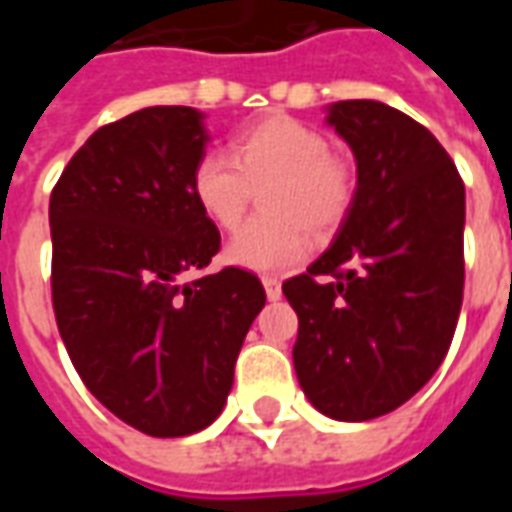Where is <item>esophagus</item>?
I'll list each match as a JSON object with an SVG mask.
<instances>
[{
	"instance_id": "34e87169",
	"label": "esophagus",
	"mask_w": 512,
	"mask_h": 512,
	"mask_svg": "<svg viewBox=\"0 0 512 512\" xmlns=\"http://www.w3.org/2000/svg\"><path fill=\"white\" fill-rule=\"evenodd\" d=\"M263 288H266V296L271 301H277L282 296V282L277 277H263Z\"/></svg>"
}]
</instances>
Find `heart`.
<instances>
[{"label":"heart","instance_id":"b5f03b06","mask_svg":"<svg viewBox=\"0 0 512 512\" xmlns=\"http://www.w3.org/2000/svg\"><path fill=\"white\" fill-rule=\"evenodd\" d=\"M260 189L266 216L246 224L224 257L249 271H288L310 255V233L329 235L348 219L356 172L326 134L290 115L246 126L227 142V156L205 153L191 169L194 202L219 230L244 222Z\"/></svg>","mask_w":512,"mask_h":512}]
</instances>
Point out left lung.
<instances>
[{
	"instance_id": "left-lung-1",
	"label": "left lung",
	"mask_w": 512,
	"mask_h": 512,
	"mask_svg": "<svg viewBox=\"0 0 512 512\" xmlns=\"http://www.w3.org/2000/svg\"><path fill=\"white\" fill-rule=\"evenodd\" d=\"M329 123L356 156L354 208L282 293L299 315L304 395L326 417L365 422L417 395L450 351L466 194L439 139L392 106L340 101Z\"/></svg>"
}]
</instances>
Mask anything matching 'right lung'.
Wrapping results in <instances>:
<instances>
[{"instance_id":"right-lung-1","label":"right lung","mask_w":512,"mask_h":512,"mask_svg":"<svg viewBox=\"0 0 512 512\" xmlns=\"http://www.w3.org/2000/svg\"><path fill=\"white\" fill-rule=\"evenodd\" d=\"M202 115L147 106L101 126L51 189V304L84 386L156 439L208 428L266 304L246 268L183 282L222 246L191 194Z\"/></svg>"}]
</instances>
